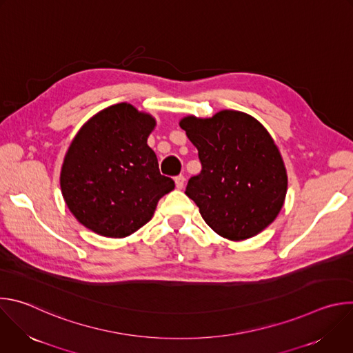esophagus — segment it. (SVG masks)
<instances>
[{"label": "esophagus", "instance_id": "34e87169", "mask_svg": "<svg viewBox=\"0 0 353 353\" xmlns=\"http://www.w3.org/2000/svg\"><path fill=\"white\" fill-rule=\"evenodd\" d=\"M174 181H176V187H177L179 190H181V188L184 187V181H185V179H184V176H183V174H180V176H176Z\"/></svg>", "mask_w": 353, "mask_h": 353}]
</instances>
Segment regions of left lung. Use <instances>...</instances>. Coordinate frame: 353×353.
Wrapping results in <instances>:
<instances>
[{"label": "left lung", "mask_w": 353, "mask_h": 353, "mask_svg": "<svg viewBox=\"0 0 353 353\" xmlns=\"http://www.w3.org/2000/svg\"><path fill=\"white\" fill-rule=\"evenodd\" d=\"M180 127L203 166L188 180L185 194L207 225L233 241L271 225L283 205L288 176L264 125L245 113L222 110L211 119L184 117Z\"/></svg>", "instance_id": "obj_1"}]
</instances>
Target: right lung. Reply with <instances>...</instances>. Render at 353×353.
I'll return each instance as SVG.
<instances>
[{
    "label": "right lung",
    "instance_id": "right-lung-1",
    "mask_svg": "<svg viewBox=\"0 0 353 353\" xmlns=\"http://www.w3.org/2000/svg\"><path fill=\"white\" fill-rule=\"evenodd\" d=\"M155 119L117 103L89 119L72 139L60 184L67 207L85 228L125 237L154 216L158 201L174 188L146 143Z\"/></svg>",
    "mask_w": 353,
    "mask_h": 353
}]
</instances>
